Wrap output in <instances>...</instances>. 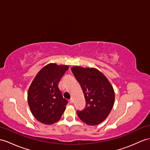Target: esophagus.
Masks as SVG:
<instances>
[{"instance_id":"1","label":"esophagus","mask_w":150,"mask_h":150,"mask_svg":"<svg viewBox=\"0 0 150 150\" xmlns=\"http://www.w3.org/2000/svg\"><path fill=\"white\" fill-rule=\"evenodd\" d=\"M69 103H70V104H72L73 103V99H72V98H71V99H69Z\"/></svg>"}]
</instances>
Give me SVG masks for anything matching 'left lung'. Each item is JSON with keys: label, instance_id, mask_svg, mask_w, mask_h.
<instances>
[{"label": "left lung", "instance_id": "left-lung-1", "mask_svg": "<svg viewBox=\"0 0 150 150\" xmlns=\"http://www.w3.org/2000/svg\"><path fill=\"white\" fill-rule=\"evenodd\" d=\"M71 71L81 85L86 105L77 114L82 122L96 125L108 117L114 105L115 92L107 78L97 69L73 67Z\"/></svg>", "mask_w": 150, "mask_h": 150}]
</instances>
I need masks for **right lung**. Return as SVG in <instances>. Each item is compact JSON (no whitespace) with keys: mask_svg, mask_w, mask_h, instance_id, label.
<instances>
[{"mask_svg":"<svg viewBox=\"0 0 150 150\" xmlns=\"http://www.w3.org/2000/svg\"><path fill=\"white\" fill-rule=\"evenodd\" d=\"M68 65L49 64L41 69L29 87L28 103L39 122L46 125L57 122L65 110L67 100L63 97L58 83Z\"/></svg>","mask_w":150,"mask_h":150,"instance_id":"right-lung-1","label":"right lung"}]
</instances>
